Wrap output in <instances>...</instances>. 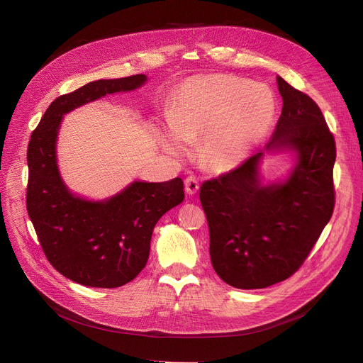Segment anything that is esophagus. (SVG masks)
Returning a JSON list of instances; mask_svg holds the SVG:
<instances>
[{
  "mask_svg": "<svg viewBox=\"0 0 363 363\" xmlns=\"http://www.w3.org/2000/svg\"><path fill=\"white\" fill-rule=\"evenodd\" d=\"M199 188H200V184L194 177H188L185 179V193L188 196H191V197L196 196L197 191H199Z\"/></svg>",
  "mask_w": 363,
  "mask_h": 363,
  "instance_id": "1",
  "label": "esophagus"
}]
</instances>
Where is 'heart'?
<instances>
[{"mask_svg":"<svg viewBox=\"0 0 363 363\" xmlns=\"http://www.w3.org/2000/svg\"><path fill=\"white\" fill-rule=\"evenodd\" d=\"M275 113L277 100L268 85L230 74H199L181 84L159 141L181 159L188 155V143L203 140L201 166L225 174L241 166L266 138Z\"/></svg>","mask_w":363,"mask_h":363,"instance_id":"heart-1","label":"heart"}]
</instances>
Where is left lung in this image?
<instances>
[{
    "label": "left lung",
    "instance_id": "obj_1",
    "mask_svg": "<svg viewBox=\"0 0 363 363\" xmlns=\"http://www.w3.org/2000/svg\"><path fill=\"white\" fill-rule=\"evenodd\" d=\"M282 111L269 143L238 169L206 181L200 201L211 233V259L235 289H264L290 278L334 211L335 143L318 104L277 76ZM287 152L294 164L264 183L259 166Z\"/></svg>",
    "mask_w": 363,
    "mask_h": 363
}]
</instances>
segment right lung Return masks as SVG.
<instances>
[{
    "label": "right lung",
    "mask_w": 363,
    "mask_h": 363,
    "mask_svg": "<svg viewBox=\"0 0 363 363\" xmlns=\"http://www.w3.org/2000/svg\"><path fill=\"white\" fill-rule=\"evenodd\" d=\"M147 82L145 74L100 79L55 99L32 132L28 147L26 206L38 240L54 268L86 287L116 289L147 264L157 220L185 199L184 182L133 181L103 200L70 191L57 163L63 116L106 95L129 92Z\"/></svg>",
    "instance_id": "right-lung-1"
}]
</instances>
